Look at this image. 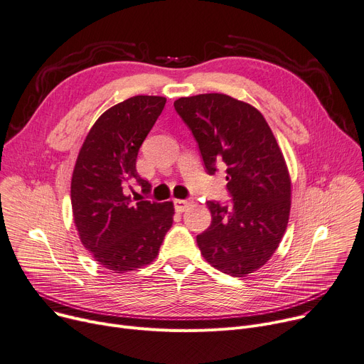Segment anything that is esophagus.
<instances>
[{"label": "esophagus", "mask_w": 364, "mask_h": 364, "mask_svg": "<svg viewBox=\"0 0 364 364\" xmlns=\"http://www.w3.org/2000/svg\"><path fill=\"white\" fill-rule=\"evenodd\" d=\"M191 205H193V200H190V199H176L174 200V206H176L177 212H184Z\"/></svg>", "instance_id": "1"}]
</instances>
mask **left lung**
Segmentation results:
<instances>
[{"instance_id":"1","label":"left lung","mask_w":364,"mask_h":364,"mask_svg":"<svg viewBox=\"0 0 364 364\" xmlns=\"http://www.w3.org/2000/svg\"><path fill=\"white\" fill-rule=\"evenodd\" d=\"M209 174L227 166L230 206L206 202L212 223L196 237L202 256L231 277L253 274L278 249L291 208V178L278 141L253 105L224 93L178 98Z\"/></svg>"}]
</instances>
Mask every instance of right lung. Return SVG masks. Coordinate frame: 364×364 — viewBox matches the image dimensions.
Returning a JSON list of instances; mask_svg holds the SVG:
<instances>
[{
  "label": "right lung",
  "mask_w": 364,
  "mask_h": 364,
  "mask_svg": "<svg viewBox=\"0 0 364 364\" xmlns=\"http://www.w3.org/2000/svg\"><path fill=\"white\" fill-rule=\"evenodd\" d=\"M164 96L137 95L107 109L89 130L71 176L73 220L85 249L105 269L136 271L154 262L173 225V202L133 203L124 187L136 180L139 148L165 107Z\"/></svg>",
  "instance_id": "obj_1"
}]
</instances>
